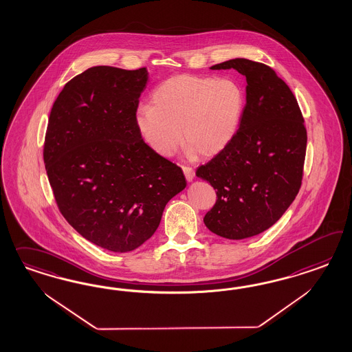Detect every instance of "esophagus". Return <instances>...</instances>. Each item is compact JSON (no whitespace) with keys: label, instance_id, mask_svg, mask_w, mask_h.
<instances>
[{"label":"esophagus","instance_id":"34e87169","mask_svg":"<svg viewBox=\"0 0 352 352\" xmlns=\"http://www.w3.org/2000/svg\"><path fill=\"white\" fill-rule=\"evenodd\" d=\"M183 173H184L187 181H193V178H195V170L192 169L191 166H186V165H184V166H183Z\"/></svg>","mask_w":352,"mask_h":352}]
</instances>
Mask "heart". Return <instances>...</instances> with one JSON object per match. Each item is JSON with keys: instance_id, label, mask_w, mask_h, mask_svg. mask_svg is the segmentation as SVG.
I'll return each mask as SVG.
<instances>
[{"instance_id": "heart-1", "label": "heart", "mask_w": 352, "mask_h": 352, "mask_svg": "<svg viewBox=\"0 0 352 352\" xmlns=\"http://www.w3.org/2000/svg\"><path fill=\"white\" fill-rule=\"evenodd\" d=\"M152 102L153 106L139 107L135 116L139 134L151 148L169 157L184 135L200 155L214 156L234 138L245 94L232 78L178 75L153 90Z\"/></svg>"}]
</instances>
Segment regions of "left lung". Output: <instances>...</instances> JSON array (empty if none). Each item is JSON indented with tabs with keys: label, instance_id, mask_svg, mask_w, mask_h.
I'll list each match as a JSON object with an SVG mask.
<instances>
[{
	"label": "left lung",
	"instance_id": "obj_1",
	"mask_svg": "<svg viewBox=\"0 0 352 352\" xmlns=\"http://www.w3.org/2000/svg\"><path fill=\"white\" fill-rule=\"evenodd\" d=\"M246 77V104L239 129L196 175L212 184L217 201L204 223L230 240L261 234L276 223L298 193L307 131L289 86L266 64L236 58L210 69Z\"/></svg>",
	"mask_w": 352,
	"mask_h": 352
}]
</instances>
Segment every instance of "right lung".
<instances>
[{"label": "right lung", "instance_id": "obj_1", "mask_svg": "<svg viewBox=\"0 0 352 352\" xmlns=\"http://www.w3.org/2000/svg\"><path fill=\"white\" fill-rule=\"evenodd\" d=\"M147 80L146 68L86 69L55 99L45 135L43 162L59 212L86 240L116 253L147 241L187 184L181 168L139 134Z\"/></svg>", "mask_w": 352, "mask_h": 352}]
</instances>
